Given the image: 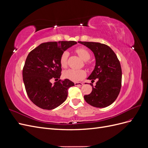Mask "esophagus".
<instances>
[{
  "instance_id": "34e87169",
  "label": "esophagus",
  "mask_w": 148,
  "mask_h": 148,
  "mask_svg": "<svg viewBox=\"0 0 148 148\" xmlns=\"http://www.w3.org/2000/svg\"><path fill=\"white\" fill-rule=\"evenodd\" d=\"M83 84V83H81V82H75V86H82Z\"/></svg>"
}]
</instances>
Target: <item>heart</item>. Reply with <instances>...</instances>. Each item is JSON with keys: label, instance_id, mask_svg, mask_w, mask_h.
I'll return each mask as SVG.
<instances>
[{"label": "heart", "instance_id": "b5f03b06", "mask_svg": "<svg viewBox=\"0 0 148 148\" xmlns=\"http://www.w3.org/2000/svg\"><path fill=\"white\" fill-rule=\"evenodd\" d=\"M76 52H77L78 56L84 60H88L91 58V53L86 48H78L76 49ZM69 55V52L67 51H65L62 53L60 57V63L63 68H65L67 65V60H68ZM86 63L88 64V62H86ZM85 75H86V72L83 70L70 69L65 70L64 72V77L65 78L69 79L73 82L79 81V80H81L85 77Z\"/></svg>", "mask_w": 148, "mask_h": 148}]
</instances>
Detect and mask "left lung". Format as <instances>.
<instances>
[{"mask_svg": "<svg viewBox=\"0 0 148 148\" xmlns=\"http://www.w3.org/2000/svg\"><path fill=\"white\" fill-rule=\"evenodd\" d=\"M79 43L91 49L96 59V65L88 79L96 86L92 92L84 95V99L89 105L103 108L111 105L117 99L122 85V69L118 58L112 49L104 44L94 42Z\"/></svg>", "mask_w": 148, "mask_h": 148, "instance_id": "obj_1", "label": "left lung"}]
</instances>
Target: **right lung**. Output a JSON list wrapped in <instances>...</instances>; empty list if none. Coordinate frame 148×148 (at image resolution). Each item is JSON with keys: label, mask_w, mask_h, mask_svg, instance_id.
Here are the masks:
<instances>
[{"label": "right lung", "mask_w": 148, "mask_h": 148, "mask_svg": "<svg viewBox=\"0 0 148 148\" xmlns=\"http://www.w3.org/2000/svg\"><path fill=\"white\" fill-rule=\"evenodd\" d=\"M76 41L47 42L31 51L23 69V79L26 93L34 104L42 109L52 110L61 105L68 96V89L75 86L69 79L52 84L51 79L60 78V57Z\"/></svg>", "instance_id": "obj_1"}]
</instances>
